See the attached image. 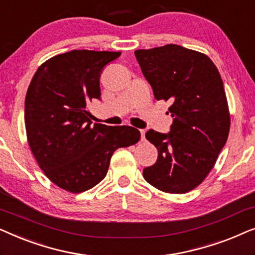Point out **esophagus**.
<instances>
[{
  "label": "esophagus",
  "mask_w": 255,
  "mask_h": 255,
  "mask_svg": "<svg viewBox=\"0 0 255 255\" xmlns=\"http://www.w3.org/2000/svg\"><path fill=\"white\" fill-rule=\"evenodd\" d=\"M140 134H141V141H145V131L140 130Z\"/></svg>",
  "instance_id": "esophagus-1"
}]
</instances>
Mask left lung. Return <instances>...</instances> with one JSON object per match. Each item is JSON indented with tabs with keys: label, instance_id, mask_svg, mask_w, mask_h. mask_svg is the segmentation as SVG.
<instances>
[{
	"label": "left lung",
	"instance_id": "obj_1",
	"mask_svg": "<svg viewBox=\"0 0 255 255\" xmlns=\"http://www.w3.org/2000/svg\"><path fill=\"white\" fill-rule=\"evenodd\" d=\"M134 54L155 99L173 102L169 133L146 132L158 160L142 175L163 193H188L214 168L229 137L231 122L221 74L208 55L180 45Z\"/></svg>",
	"mask_w": 255,
	"mask_h": 255
}]
</instances>
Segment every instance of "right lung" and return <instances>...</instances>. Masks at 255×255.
Wrapping results in <instances>:
<instances>
[{
	"mask_svg": "<svg viewBox=\"0 0 255 255\" xmlns=\"http://www.w3.org/2000/svg\"><path fill=\"white\" fill-rule=\"evenodd\" d=\"M121 52L73 50L39 66L25 96V130L45 175L61 189L82 193L106 177L120 147L140 139L132 127L92 125L87 103L100 99V75Z\"/></svg>",
	"mask_w": 255,
	"mask_h": 255,
	"instance_id": "right-lung-1",
	"label": "right lung"
}]
</instances>
